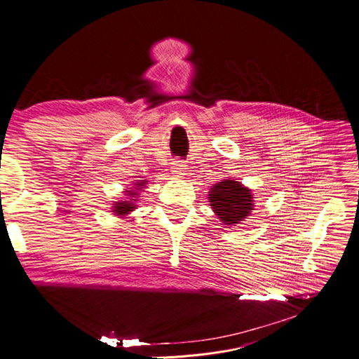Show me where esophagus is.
I'll use <instances>...</instances> for the list:
<instances>
[{"label": "esophagus", "mask_w": 359, "mask_h": 359, "mask_svg": "<svg viewBox=\"0 0 359 359\" xmlns=\"http://www.w3.org/2000/svg\"><path fill=\"white\" fill-rule=\"evenodd\" d=\"M170 172H172V175L175 177V178H184V175H187V173H186L187 168H186V165H184V163L175 161V163H172Z\"/></svg>", "instance_id": "1"}]
</instances>
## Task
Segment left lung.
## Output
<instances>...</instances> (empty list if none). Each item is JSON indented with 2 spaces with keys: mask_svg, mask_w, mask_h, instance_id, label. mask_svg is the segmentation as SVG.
I'll list each match as a JSON object with an SVG mask.
<instances>
[{
  "mask_svg": "<svg viewBox=\"0 0 359 359\" xmlns=\"http://www.w3.org/2000/svg\"><path fill=\"white\" fill-rule=\"evenodd\" d=\"M214 214L223 224L235 226L244 222L255 210L252 190L243 186L240 181L231 178L214 184L208 194Z\"/></svg>",
  "mask_w": 359,
  "mask_h": 359,
  "instance_id": "left-lung-1",
  "label": "left lung"
}]
</instances>
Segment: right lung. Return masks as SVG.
Listing matches in <instances>:
<instances>
[{
    "label": "right lung",
    "mask_w": 359,
    "mask_h": 359,
    "mask_svg": "<svg viewBox=\"0 0 359 359\" xmlns=\"http://www.w3.org/2000/svg\"><path fill=\"white\" fill-rule=\"evenodd\" d=\"M148 184L147 180H139L133 184L132 189H126L124 191V199H119L118 202L112 203V212L115 215H118L119 219H124L126 215H128L132 211L136 210V202L139 198V193L142 191V189H145V186Z\"/></svg>",
    "instance_id": "right-lung-1"
}]
</instances>
